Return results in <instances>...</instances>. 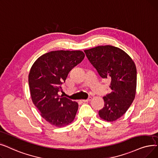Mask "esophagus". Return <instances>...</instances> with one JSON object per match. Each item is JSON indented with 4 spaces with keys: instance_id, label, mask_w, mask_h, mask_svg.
<instances>
[{
    "instance_id": "esophagus-1",
    "label": "esophagus",
    "mask_w": 158,
    "mask_h": 158,
    "mask_svg": "<svg viewBox=\"0 0 158 158\" xmlns=\"http://www.w3.org/2000/svg\"><path fill=\"white\" fill-rule=\"evenodd\" d=\"M91 99H92V98H91V97H89L87 99H86V100H81V101L83 102H87L91 101Z\"/></svg>"
}]
</instances>
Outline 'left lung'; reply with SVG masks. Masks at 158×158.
<instances>
[{"label":"left lung","instance_id":"1","mask_svg":"<svg viewBox=\"0 0 158 158\" xmlns=\"http://www.w3.org/2000/svg\"><path fill=\"white\" fill-rule=\"evenodd\" d=\"M84 52L100 76L110 80L112 91L103 98L105 105L99 116L107 122L116 121L128 110L136 95V65L124 51L109 45Z\"/></svg>","mask_w":158,"mask_h":158}]
</instances>
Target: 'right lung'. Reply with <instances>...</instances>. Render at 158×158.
<instances>
[{"label": "right lung", "mask_w": 158, "mask_h": 158, "mask_svg": "<svg viewBox=\"0 0 158 158\" xmlns=\"http://www.w3.org/2000/svg\"><path fill=\"white\" fill-rule=\"evenodd\" d=\"M85 57L81 51H53L40 56L29 73L30 94L42 117L52 125L61 127L71 123L78 108L76 102L58 93L74 67Z\"/></svg>", "instance_id": "obj_1"}]
</instances>
